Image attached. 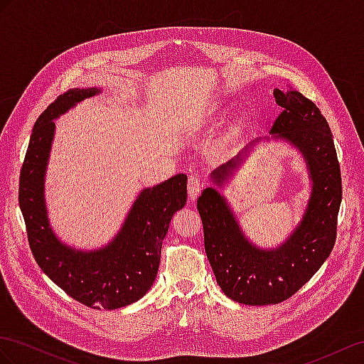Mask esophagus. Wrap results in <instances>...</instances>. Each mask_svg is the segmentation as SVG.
<instances>
[{
  "mask_svg": "<svg viewBox=\"0 0 364 364\" xmlns=\"http://www.w3.org/2000/svg\"><path fill=\"white\" fill-rule=\"evenodd\" d=\"M203 189V181L198 178V176H189L188 181V193L191 200H197Z\"/></svg>",
  "mask_w": 364,
  "mask_h": 364,
  "instance_id": "1",
  "label": "esophagus"
}]
</instances>
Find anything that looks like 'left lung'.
<instances>
[{
  "label": "left lung",
  "mask_w": 364,
  "mask_h": 364,
  "mask_svg": "<svg viewBox=\"0 0 364 364\" xmlns=\"http://www.w3.org/2000/svg\"><path fill=\"white\" fill-rule=\"evenodd\" d=\"M274 95L283 112L271 134L300 149L314 181L301 225L282 247L266 252L247 243L234 213L215 189H204L197 200L204 249L217 283L232 300L249 306L286 301L318 271L337 238L343 193L337 151L320 109L300 92L277 89ZM238 158L240 155L213 171V183L220 186L228 180Z\"/></svg>",
  "instance_id": "1"
}]
</instances>
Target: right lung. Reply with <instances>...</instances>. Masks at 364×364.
<instances>
[{
    "label": "right lung",
    "instance_id": "right-lung-1",
    "mask_svg": "<svg viewBox=\"0 0 364 364\" xmlns=\"http://www.w3.org/2000/svg\"><path fill=\"white\" fill-rule=\"evenodd\" d=\"M98 89H70L36 119L20 172L18 201L35 262L73 300L93 309H118L139 300L155 282L163 240L173 213L188 198V176L178 173L139 193L123 229L97 252L63 246L49 228L44 208V172L53 138V118Z\"/></svg>",
    "mask_w": 364,
    "mask_h": 364
}]
</instances>
